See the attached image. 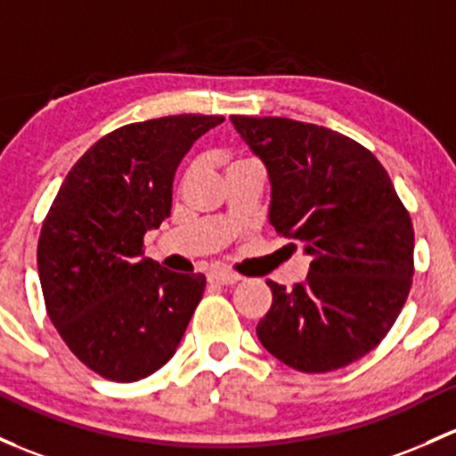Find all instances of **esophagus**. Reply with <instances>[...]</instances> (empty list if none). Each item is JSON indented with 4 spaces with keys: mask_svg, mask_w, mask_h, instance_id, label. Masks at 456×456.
<instances>
[{
    "mask_svg": "<svg viewBox=\"0 0 456 456\" xmlns=\"http://www.w3.org/2000/svg\"><path fill=\"white\" fill-rule=\"evenodd\" d=\"M209 281H214V284H220V286H233L238 284V281L242 280L238 273L233 271H223V268H216V271L209 273Z\"/></svg>",
    "mask_w": 456,
    "mask_h": 456,
    "instance_id": "1",
    "label": "esophagus"
}]
</instances>
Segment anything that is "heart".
I'll return each mask as SVG.
<instances>
[{
  "mask_svg": "<svg viewBox=\"0 0 456 456\" xmlns=\"http://www.w3.org/2000/svg\"><path fill=\"white\" fill-rule=\"evenodd\" d=\"M240 161H244V159H238V161H232V164H240ZM232 164H229V166H232Z\"/></svg>",
  "mask_w": 456,
  "mask_h": 456,
  "instance_id": "b5f03b06",
  "label": "heart"
}]
</instances>
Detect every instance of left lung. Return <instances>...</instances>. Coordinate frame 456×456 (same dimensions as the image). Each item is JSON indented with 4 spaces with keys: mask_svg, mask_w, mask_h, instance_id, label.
I'll return each instance as SVG.
<instances>
[{
    "mask_svg": "<svg viewBox=\"0 0 456 456\" xmlns=\"http://www.w3.org/2000/svg\"><path fill=\"white\" fill-rule=\"evenodd\" d=\"M266 164L273 232L305 244L308 277L257 323L268 352L297 371L325 373L371 352L413 284V223L371 151L316 124L232 115Z\"/></svg>",
    "mask_w": 456,
    "mask_h": 456,
    "instance_id": "left-lung-1",
    "label": "left lung"
}]
</instances>
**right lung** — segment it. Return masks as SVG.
Listing matches in <instances>:
<instances>
[{
  "label": "right lung",
  "instance_id": "1",
  "mask_svg": "<svg viewBox=\"0 0 456 456\" xmlns=\"http://www.w3.org/2000/svg\"><path fill=\"white\" fill-rule=\"evenodd\" d=\"M223 115H167L126 124L67 172L37 247L47 316L91 371L135 382L179 347L205 292L200 273L143 256V236L170 216L176 166Z\"/></svg>",
  "mask_w": 456,
  "mask_h": 456
}]
</instances>
